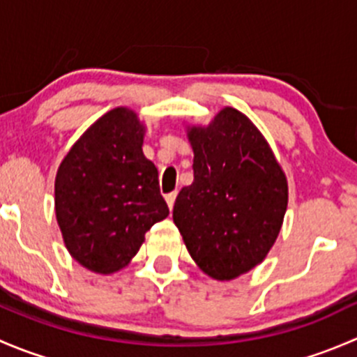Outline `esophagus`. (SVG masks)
<instances>
[{"label": "esophagus", "instance_id": "esophagus-1", "mask_svg": "<svg viewBox=\"0 0 357 357\" xmlns=\"http://www.w3.org/2000/svg\"><path fill=\"white\" fill-rule=\"evenodd\" d=\"M176 195H178V193H176V192H171V193H167V195H165V202H167L169 208H172V207H174V200H176Z\"/></svg>", "mask_w": 357, "mask_h": 357}]
</instances>
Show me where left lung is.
I'll return each instance as SVG.
<instances>
[{
  "label": "left lung",
  "mask_w": 357,
  "mask_h": 357,
  "mask_svg": "<svg viewBox=\"0 0 357 357\" xmlns=\"http://www.w3.org/2000/svg\"><path fill=\"white\" fill-rule=\"evenodd\" d=\"M193 183L176 197L172 219L202 271L229 282L261 264L282 229L289 183L268 139L233 107L207 126H186Z\"/></svg>",
  "instance_id": "left-lung-1"
}]
</instances>
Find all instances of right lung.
Here are the masks:
<instances>
[{"label": "right lung", "instance_id": "obj_1", "mask_svg": "<svg viewBox=\"0 0 357 357\" xmlns=\"http://www.w3.org/2000/svg\"><path fill=\"white\" fill-rule=\"evenodd\" d=\"M145 124L128 107L93 122L60 162L55 214L68 254L98 275L121 271L169 215L158 171L143 155Z\"/></svg>", "mask_w": 357, "mask_h": 357}]
</instances>
